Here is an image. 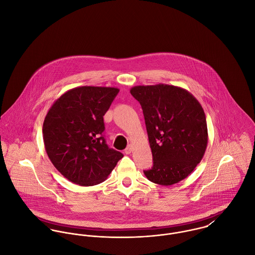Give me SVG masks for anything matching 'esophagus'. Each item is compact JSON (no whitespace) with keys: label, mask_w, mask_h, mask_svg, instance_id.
Wrapping results in <instances>:
<instances>
[{"label":"esophagus","mask_w":255,"mask_h":255,"mask_svg":"<svg viewBox=\"0 0 255 255\" xmlns=\"http://www.w3.org/2000/svg\"><path fill=\"white\" fill-rule=\"evenodd\" d=\"M132 150H133V146L131 145V144H128V147L126 148L125 152H126L127 154H130V153L132 152Z\"/></svg>","instance_id":"34e87169"}]
</instances>
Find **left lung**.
<instances>
[{
  "instance_id": "obj_1",
  "label": "left lung",
  "mask_w": 255,
  "mask_h": 255,
  "mask_svg": "<svg viewBox=\"0 0 255 255\" xmlns=\"http://www.w3.org/2000/svg\"><path fill=\"white\" fill-rule=\"evenodd\" d=\"M130 94L140 103L153 167L143 171L150 182L172 185L185 179L203 158L208 142L204 111L182 87L138 85Z\"/></svg>"
}]
</instances>
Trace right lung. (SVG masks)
Returning a JSON list of instances; mask_svg holds the SVG:
<instances>
[{"label":"right lung","mask_w":255,"mask_h":255,"mask_svg":"<svg viewBox=\"0 0 255 255\" xmlns=\"http://www.w3.org/2000/svg\"><path fill=\"white\" fill-rule=\"evenodd\" d=\"M119 91L115 87H75L48 111L42 130L45 150L70 182L82 186L101 183L124 157L109 148L103 136V116Z\"/></svg>","instance_id":"right-lung-1"}]
</instances>
